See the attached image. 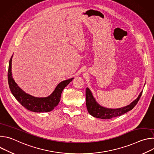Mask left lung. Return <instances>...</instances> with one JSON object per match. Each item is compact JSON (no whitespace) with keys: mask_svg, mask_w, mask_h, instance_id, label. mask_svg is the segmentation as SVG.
Returning <instances> with one entry per match:
<instances>
[{"mask_svg":"<svg viewBox=\"0 0 154 154\" xmlns=\"http://www.w3.org/2000/svg\"><path fill=\"white\" fill-rule=\"evenodd\" d=\"M143 91L138 97L128 105L119 108H108L99 105L88 88L86 89V105L88 113L93 117L102 119H112L119 116L132 109L140 100Z\"/></svg>","mask_w":154,"mask_h":154,"instance_id":"obj_1","label":"left lung"}]
</instances>
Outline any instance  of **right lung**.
<instances>
[{"mask_svg": "<svg viewBox=\"0 0 154 154\" xmlns=\"http://www.w3.org/2000/svg\"><path fill=\"white\" fill-rule=\"evenodd\" d=\"M13 55L11 56L8 66V80L10 91L16 100L30 111L36 113L49 112L54 109L58 104L61 94L64 88L73 79L71 78L60 82L55 88L52 94L45 97H37L31 96L24 92L14 80L11 72V62Z\"/></svg>", "mask_w": 154, "mask_h": 154, "instance_id": "1", "label": "right lung"}]
</instances>
